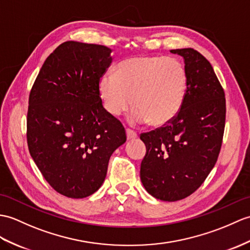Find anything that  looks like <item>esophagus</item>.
Segmentation results:
<instances>
[{"label": "esophagus", "mask_w": 250, "mask_h": 250, "mask_svg": "<svg viewBox=\"0 0 250 250\" xmlns=\"http://www.w3.org/2000/svg\"><path fill=\"white\" fill-rule=\"evenodd\" d=\"M125 132H126V138L129 139V141H132V139H135V138H137V133H136V132H134L133 130H131V129H126V130H125Z\"/></svg>", "instance_id": "esophagus-1"}]
</instances>
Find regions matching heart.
Here are the masks:
<instances>
[{"label":"heart","mask_w":250,"mask_h":250,"mask_svg":"<svg viewBox=\"0 0 250 250\" xmlns=\"http://www.w3.org/2000/svg\"><path fill=\"white\" fill-rule=\"evenodd\" d=\"M188 90V73L178 60L165 56H135L120 62L116 73H104L99 91L106 111L119 116L136 108L134 124L155 126L170 123L181 111Z\"/></svg>","instance_id":"obj_1"}]
</instances>
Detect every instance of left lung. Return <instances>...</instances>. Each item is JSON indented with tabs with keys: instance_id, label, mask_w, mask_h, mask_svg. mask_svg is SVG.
Segmentation results:
<instances>
[{
	"instance_id": "1",
	"label": "left lung",
	"mask_w": 250,
	"mask_h": 250,
	"mask_svg": "<svg viewBox=\"0 0 250 250\" xmlns=\"http://www.w3.org/2000/svg\"><path fill=\"white\" fill-rule=\"evenodd\" d=\"M170 52L185 62L183 106L170 123L141 134L147 149L141 164L142 183L163 201L187 198L205 182L222 148L226 121L225 91L211 63L191 48Z\"/></svg>"
}]
</instances>
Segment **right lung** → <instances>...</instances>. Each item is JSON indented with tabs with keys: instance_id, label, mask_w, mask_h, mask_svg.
Returning <instances> with one entry per match:
<instances>
[{
	"instance_id": "obj_1",
	"label": "right lung",
	"mask_w": 250,
	"mask_h": 250,
	"mask_svg": "<svg viewBox=\"0 0 250 250\" xmlns=\"http://www.w3.org/2000/svg\"><path fill=\"white\" fill-rule=\"evenodd\" d=\"M111 53L105 45L63 42L45 60L30 92L28 150L46 182L69 198L100 188L109 158L126 141L99 91Z\"/></svg>"
}]
</instances>
